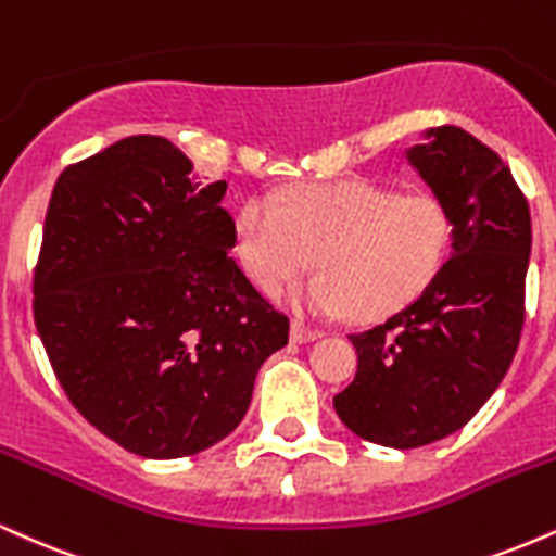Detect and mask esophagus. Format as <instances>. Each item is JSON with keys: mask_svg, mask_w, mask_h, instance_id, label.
<instances>
[{"mask_svg": "<svg viewBox=\"0 0 556 556\" xmlns=\"http://www.w3.org/2000/svg\"><path fill=\"white\" fill-rule=\"evenodd\" d=\"M318 337H321V331H318V329H308V327H303V324H300V321L292 324V329H290V340H292V342H298V344H303V342H314V340H318Z\"/></svg>", "mask_w": 556, "mask_h": 556, "instance_id": "esophagus-1", "label": "esophagus"}]
</instances>
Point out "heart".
Segmentation results:
<instances>
[{
    "label": "heart",
    "mask_w": 556,
    "mask_h": 556,
    "mask_svg": "<svg viewBox=\"0 0 556 556\" xmlns=\"http://www.w3.org/2000/svg\"><path fill=\"white\" fill-rule=\"evenodd\" d=\"M235 229L242 269L261 290L277 295L318 264L324 274L292 290L295 311L318 318L353 311L363 321L424 295L452 242L442 198L363 177L308 185L279 201L251 198Z\"/></svg>",
    "instance_id": "b5f03b06"
}]
</instances>
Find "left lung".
<instances>
[{"mask_svg": "<svg viewBox=\"0 0 556 556\" xmlns=\"http://www.w3.org/2000/svg\"><path fill=\"white\" fill-rule=\"evenodd\" d=\"M407 151L452 219L450 261L400 314L350 334L353 384L334 410L366 442L416 450L481 410L507 374L526 321L531 212L500 154L455 125Z\"/></svg>", "mask_w": 556, "mask_h": 556, "instance_id": "8db88e82", "label": "left lung"}]
</instances>
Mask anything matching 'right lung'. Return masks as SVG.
<instances>
[{
	"mask_svg": "<svg viewBox=\"0 0 556 556\" xmlns=\"http://www.w3.org/2000/svg\"><path fill=\"white\" fill-rule=\"evenodd\" d=\"M167 138L130 136L54 185L34 274V318L88 424L151 460L222 442L251 405L290 318L229 251L222 198Z\"/></svg>",
	"mask_w": 556,
	"mask_h": 556,
	"instance_id": "add662e5",
	"label": "right lung"
}]
</instances>
